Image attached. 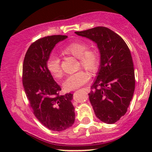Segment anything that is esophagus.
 Masks as SVG:
<instances>
[{"label":"esophagus","mask_w":152,"mask_h":152,"mask_svg":"<svg viewBox=\"0 0 152 152\" xmlns=\"http://www.w3.org/2000/svg\"><path fill=\"white\" fill-rule=\"evenodd\" d=\"M84 90H87V88H84Z\"/></svg>","instance_id":"esophagus-1"}]
</instances>
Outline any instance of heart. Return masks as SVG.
Wrapping results in <instances>:
<instances>
[{
	"instance_id": "1",
	"label": "heart",
	"mask_w": 152,
	"mask_h": 152,
	"mask_svg": "<svg viewBox=\"0 0 152 152\" xmlns=\"http://www.w3.org/2000/svg\"><path fill=\"white\" fill-rule=\"evenodd\" d=\"M88 45L83 42H73L63 48V52L79 58V65H82L90 72H95L98 69L100 62L99 53L96 49L87 48ZM46 67L49 73L56 79L62 76L60 60L55 54L48 57ZM90 79V76L85 70H79L70 75L64 82V88L66 90H73L85 85Z\"/></svg>"
}]
</instances>
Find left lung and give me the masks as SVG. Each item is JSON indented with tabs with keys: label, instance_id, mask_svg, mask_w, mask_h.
Returning <instances> with one entry per match:
<instances>
[{
	"label": "left lung",
	"instance_id": "left-lung-1",
	"mask_svg": "<svg viewBox=\"0 0 152 152\" xmlns=\"http://www.w3.org/2000/svg\"><path fill=\"white\" fill-rule=\"evenodd\" d=\"M75 33L97 43L100 70L91 86L89 99L99 120L115 123L126 114L134 94L135 78L129 48L118 34L107 27Z\"/></svg>",
	"mask_w": 152,
	"mask_h": 152
}]
</instances>
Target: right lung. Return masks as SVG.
<instances>
[{
    "label": "right lung",
    "instance_id": "obj_1",
    "mask_svg": "<svg viewBox=\"0 0 152 152\" xmlns=\"http://www.w3.org/2000/svg\"><path fill=\"white\" fill-rule=\"evenodd\" d=\"M67 37L52 35L37 39L28 48L23 65V85L34 115L52 131H63L74 123L73 94L59 96L62 89L46 67L52 49Z\"/></svg>",
    "mask_w": 152,
    "mask_h": 152
}]
</instances>
